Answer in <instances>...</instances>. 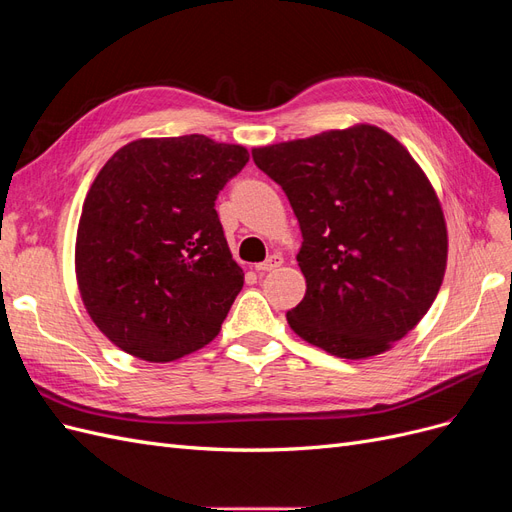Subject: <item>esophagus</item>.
<instances>
[{
	"instance_id": "1",
	"label": "esophagus",
	"mask_w": 512,
	"mask_h": 512,
	"mask_svg": "<svg viewBox=\"0 0 512 512\" xmlns=\"http://www.w3.org/2000/svg\"><path fill=\"white\" fill-rule=\"evenodd\" d=\"M282 262H284V258H282L280 254H273V256H269L265 262H260V265H256V271H258V273L273 271V269H277V267H282Z\"/></svg>"
}]
</instances>
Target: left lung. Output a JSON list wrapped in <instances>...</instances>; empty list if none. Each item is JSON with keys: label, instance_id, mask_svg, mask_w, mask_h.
<instances>
[{"label": "left lung", "instance_id": "1", "mask_svg": "<svg viewBox=\"0 0 512 512\" xmlns=\"http://www.w3.org/2000/svg\"><path fill=\"white\" fill-rule=\"evenodd\" d=\"M297 215L305 297L286 314L339 359L389 350L427 314L446 271L436 190L397 138L369 123L252 149Z\"/></svg>", "mask_w": 512, "mask_h": 512}]
</instances>
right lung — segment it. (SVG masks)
<instances>
[{"label":"right lung","instance_id":"add662e5","mask_svg":"<svg viewBox=\"0 0 512 512\" xmlns=\"http://www.w3.org/2000/svg\"><path fill=\"white\" fill-rule=\"evenodd\" d=\"M250 160L203 134L138 138L91 183L76 230V284L111 342L177 361L220 333L243 288L215 198Z\"/></svg>","mask_w":512,"mask_h":512}]
</instances>
